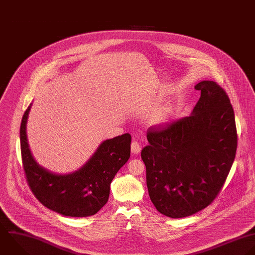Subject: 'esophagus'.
Returning a JSON list of instances; mask_svg holds the SVG:
<instances>
[{
	"label": "esophagus",
	"mask_w": 255,
	"mask_h": 255,
	"mask_svg": "<svg viewBox=\"0 0 255 255\" xmlns=\"http://www.w3.org/2000/svg\"><path fill=\"white\" fill-rule=\"evenodd\" d=\"M141 151V146L137 141H133L131 143V152L133 154H139Z\"/></svg>",
	"instance_id": "34e87169"
}]
</instances>
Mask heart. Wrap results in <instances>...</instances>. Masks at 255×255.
Instances as JSON below:
<instances>
[{
	"mask_svg": "<svg viewBox=\"0 0 255 255\" xmlns=\"http://www.w3.org/2000/svg\"><path fill=\"white\" fill-rule=\"evenodd\" d=\"M163 100L164 98L162 95H156L148 100H145L143 103L135 106L134 111L140 115L149 114L157 110L160 107ZM169 118H170V111L168 109H161L152 116L151 122L155 125H160V124L166 123L169 120Z\"/></svg>",
	"mask_w": 255,
	"mask_h": 255,
	"instance_id": "obj_1",
	"label": "heart"
}]
</instances>
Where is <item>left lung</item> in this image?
Here are the masks:
<instances>
[{
    "instance_id": "1",
    "label": "left lung",
    "mask_w": 255,
    "mask_h": 255,
    "mask_svg": "<svg viewBox=\"0 0 255 255\" xmlns=\"http://www.w3.org/2000/svg\"><path fill=\"white\" fill-rule=\"evenodd\" d=\"M201 97L190 116L147 132L146 166L150 199L162 215L180 219L207 208L222 190L235 161V112L225 90L203 80Z\"/></svg>"
}]
</instances>
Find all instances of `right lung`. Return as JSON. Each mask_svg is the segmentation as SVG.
Wrapping results in <instances>:
<instances>
[{
	"instance_id": "add662e5",
	"label": "right lung",
	"mask_w": 255,
	"mask_h": 255,
	"mask_svg": "<svg viewBox=\"0 0 255 255\" xmlns=\"http://www.w3.org/2000/svg\"><path fill=\"white\" fill-rule=\"evenodd\" d=\"M31 103L22 116L19 140L22 166L32 194L44 207L62 216L95 215L108 201L113 178L130 158L131 135L125 133L103 141L81 168L56 174L41 167L29 150L26 123Z\"/></svg>"
}]
</instances>
